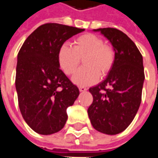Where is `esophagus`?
<instances>
[{"label":"esophagus","mask_w":158,"mask_h":158,"mask_svg":"<svg viewBox=\"0 0 158 158\" xmlns=\"http://www.w3.org/2000/svg\"><path fill=\"white\" fill-rule=\"evenodd\" d=\"M79 89V91H80V92H85V91H86V90H87V89H86L85 87H84V86H80Z\"/></svg>","instance_id":"esophagus-1"}]
</instances>
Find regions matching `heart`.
<instances>
[{
    "mask_svg": "<svg viewBox=\"0 0 158 158\" xmlns=\"http://www.w3.org/2000/svg\"><path fill=\"white\" fill-rule=\"evenodd\" d=\"M73 46L63 44L58 51L59 66L67 75L77 71L81 59L85 67L73 77V82L79 86L93 85L100 75L106 76L111 71L115 60V52L110 45H104L102 38L92 34L79 36Z\"/></svg>",
    "mask_w": 158,
    "mask_h": 158,
    "instance_id": "1",
    "label": "heart"
}]
</instances>
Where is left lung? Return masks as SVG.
<instances>
[{
	"label": "left lung",
	"mask_w": 158,
	"mask_h": 158,
	"mask_svg": "<svg viewBox=\"0 0 158 158\" xmlns=\"http://www.w3.org/2000/svg\"><path fill=\"white\" fill-rule=\"evenodd\" d=\"M93 31L108 40L115 60L106 79L89 89L93 102L88 115L94 129L113 135L127 129L138 112L145 80L143 58L135 44L118 29Z\"/></svg>",
	"instance_id": "1"
}]
</instances>
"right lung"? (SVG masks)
I'll return each instance as SVG.
<instances>
[{"label":"right lung","instance_id":"obj_1","mask_svg":"<svg viewBox=\"0 0 158 158\" xmlns=\"http://www.w3.org/2000/svg\"><path fill=\"white\" fill-rule=\"evenodd\" d=\"M85 29L59 23L40 26L25 40L18 54L15 85L19 106L27 124L40 135L60 131L67 109L79 95L60 69L58 51L63 43Z\"/></svg>","mask_w":158,"mask_h":158}]
</instances>
